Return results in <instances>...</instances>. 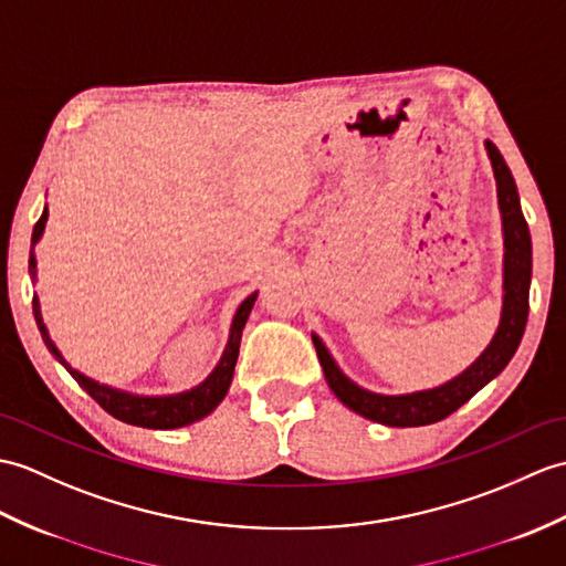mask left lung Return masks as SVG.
<instances>
[{
	"label": "left lung",
	"mask_w": 566,
	"mask_h": 566,
	"mask_svg": "<svg viewBox=\"0 0 566 566\" xmlns=\"http://www.w3.org/2000/svg\"><path fill=\"white\" fill-rule=\"evenodd\" d=\"M484 149L492 161L494 180H496V200L502 212V233H504V296H502V318L492 337V343L484 347L480 357L472 361L463 374L446 380L443 386L405 392V396H384V392L366 390L354 384L335 364L331 352L323 345L318 335H313L315 352L323 366L327 386L347 405L349 410L371 419V422L386 427H424L441 422L443 417L455 412L465 405L478 390L490 384L506 369V364L514 357L521 337L528 321V289H531V270H533V248L531 231L521 212V200L514 176L504 161V156L488 139Z\"/></svg>",
	"instance_id": "obj_1"
}]
</instances>
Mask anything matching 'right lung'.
Returning a JSON list of instances; mask_svg holds the SVG:
<instances>
[{
  "label": "right lung",
  "mask_w": 566,
  "mask_h": 566,
  "mask_svg": "<svg viewBox=\"0 0 566 566\" xmlns=\"http://www.w3.org/2000/svg\"><path fill=\"white\" fill-rule=\"evenodd\" d=\"M45 221H48V207L43 209L41 219H38V223L33 227L31 245L41 241V235L45 231ZM29 270H31L33 282H35L33 248H31ZM255 298H258V292H253L239 308H235L231 333H229V343H227V347H223V354H221L219 364L214 366V371L209 374L200 386L176 392V396H137V392L117 390V388H111L105 384H98V380L72 369V364L62 357V352L55 347V343H52L50 335H48V327L43 323V313H41V301H38V296H33V315H35L38 331H41L43 343L52 352V357H55L64 366V369L72 374L76 384L82 386L88 392V396L103 407L105 412L113 415L115 419H120V422H125V424H133V427L178 429V427H188V424L197 422V419L207 417L223 398H227L231 378H233V366H235V359H239L243 327H245L248 315H251V311H253Z\"/></svg>",
  "instance_id": "right-lung-1"
}]
</instances>
